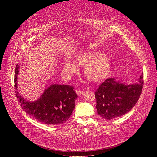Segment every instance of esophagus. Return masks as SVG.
<instances>
[{"label":"esophagus","instance_id":"esophagus-1","mask_svg":"<svg viewBox=\"0 0 157 157\" xmlns=\"http://www.w3.org/2000/svg\"><path fill=\"white\" fill-rule=\"evenodd\" d=\"M83 91L82 90H76V93H77V95H80L81 94H83Z\"/></svg>","mask_w":157,"mask_h":157}]
</instances>
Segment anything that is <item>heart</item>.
Wrapping results in <instances>:
<instances>
[{
  "label": "heart",
  "mask_w": 157,
  "mask_h": 157,
  "mask_svg": "<svg viewBox=\"0 0 157 157\" xmlns=\"http://www.w3.org/2000/svg\"><path fill=\"white\" fill-rule=\"evenodd\" d=\"M75 63L78 66L83 67V72L90 82L100 83L106 80L110 74L112 62L105 54L98 51H88L77 56ZM64 72L71 76L77 73L78 69L72 62L65 60L63 63Z\"/></svg>",
  "instance_id": "heart-1"
}]
</instances>
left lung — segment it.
Segmentation results:
<instances>
[{"label":"left lung","mask_w":157,"mask_h":157,"mask_svg":"<svg viewBox=\"0 0 157 157\" xmlns=\"http://www.w3.org/2000/svg\"><path fill=\"white\" fill-rule=\"evenodd\" d=\"M143 82V74L138 83L130 85H124L114 78L106 79L95 92L98 114L111 120L129 112L140 97Z\"/></svg>","instance_id":"1"}]
</instances>
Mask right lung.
Here are the masks:
<instances>
[{
  "label": "right lung",
  "mask_w": 157,
  "mask_h": 157,
  "mask_svg": "<svg viewBox=\"0 0 157 157\" xmlns=\"http://www.w3.org/2000/svg\"><path fill=\"white\" fill-rule=\"evenodd\" d=\"M19 66L15 69L16 95L22 109L36 120L46 124H62L71 116L77 98L74 88L67 85H52L34 101L25 100L17 90V74Z\"/></svg>",
  "instance_id": "obj_1"
}]
</instances>
